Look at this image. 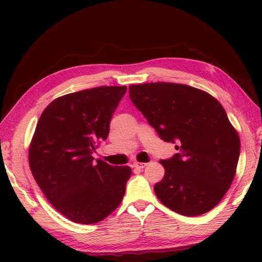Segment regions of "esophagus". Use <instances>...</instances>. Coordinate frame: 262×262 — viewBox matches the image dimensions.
Wrapping results in <instances>:
<instances>
[{"instance_id":"1","label":"esophagus","mask_w":262,"mask_h":262,"mask_svg":"<svg viewBox=\"0 0 262 262\" xmlns=\"http://www.w3.org/2000/svg\"><path fill=\"white\" fill-rule=\"evenodd\" d=\"M146 163H142V162H135L134 163V167L137 168V169H143V168H145Z\"/></svg>"}]
</instances>
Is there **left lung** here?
Segmentation results:
<instances>
[{"label": "left lung", "mask_w": 262, "mask_h": 262, "mask_svg": "<svg viewBox=\"0 0 262 262\" xmlns=\"http://www.w3.org/2000/svg\"><path fill=\"white\" fill-rule=\"evenodd\" d=\"M130 99L178 154L160 162V202L184 216H200L221 202L234 180L239 137L223 106L206 92L169 82L132 84Z\"/></svg>", "instance_id": "obj_1"}]
</instances>
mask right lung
<instances>
[{
  "label": "right lung",
  "instance_id": "right-lung-1",
  "mask_svg": "<svg viewBox=\"0 0 262 262\" xmlns=\"http://www.w3.org/2000/svg\"><path fill=\"white\" fill-rule=\"evenodd\" d=\"M126 87L103 85L57 98L39 118L30 145V167L55 209L68 220L94 224L119 206L132 171L92 154L105 141Z\"/></svg>",
  "mask_w": 262,
  "mask_h": 262
}]
</instances>
